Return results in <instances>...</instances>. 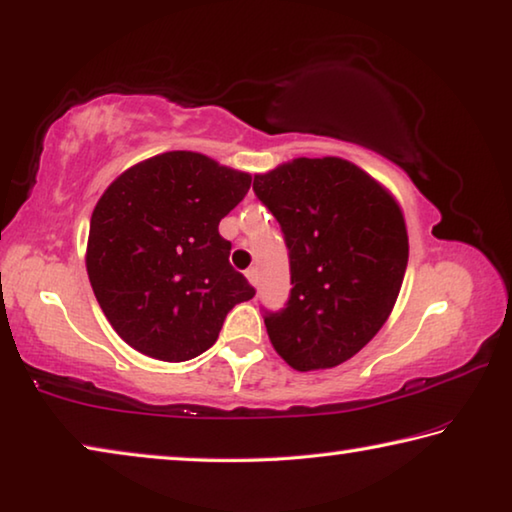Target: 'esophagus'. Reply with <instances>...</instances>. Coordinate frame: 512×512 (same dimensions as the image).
Here are the masks:
<instances>
[{"instance_id":"34e87169","label":"esophagus","mask_w":512,"mask_h":512,"mask_svg":"<svg viewBox=\"0 0 512 512\" xmlns=\"http://www.w3.org/2000/svg\"><path fill=\"white\" fill-rule=\"evenodd\" d=\"M247 279H249L251 286H256V283H258V270H256V267H249V270H247Z\"/></svg>"}]
</instances>
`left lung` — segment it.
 I'll return each mask as SVG.
<instances>
[{
  "label": "left lung",
  "mask_w": 512,
  "mask_h": 512,
  "mask_svg": "<svg viewBox=\"0 0 512 512\" xmlns=\"http://www.w3.org/2000/svg\"><path fill=\"white\" fill-rule=\"evenodd\" d=\"M254 192L283 231L290 297L265 311L274 349L299 372L345 363L388 320L408 265L401 208L342 158H295L256 174Z\"/></svg>",
  "instance_id": "obj_1"
}]
</instances>
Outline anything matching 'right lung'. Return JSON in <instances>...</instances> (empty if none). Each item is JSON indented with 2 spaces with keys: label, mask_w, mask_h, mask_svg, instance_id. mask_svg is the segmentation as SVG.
Masks as SVG:
<instances>
[{
  "label": "right lung",
  "mask_w": 512,
  "mask_h": 512,
  "mask_svg": "<svg viewBox=\"0 0 512 512\" xmlns=\"http://www.w3.org/2000/svg\"><path fill=\"white\" fill-rule=\"evenodd\" d=\"M249 183L204 154L165 152L106 188L90 217L86 267L127 345L183 363L213 347L226 313L256 295L217 231Z\"/></svg>",
  "instance_id": "right-lung-1"
}]
</instances>
